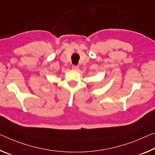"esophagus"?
I'll return each instance as SVG.
<instances>
[{"mask_svg":"<svg viewBox=\"0 0 155 155\" xmlns=\"http://www.w3.org/2000/svg\"><path fill=\"white\" fill-rule=\"evenodd\" d=\"M72 69H73L74 70L77 71V70H78V69H79V68H78V66H77V65H73V66H72Z\"/></svg>","mask_w":155,"mask_h":155,"instance_id":"1","label":"esophagus"}]
</instances>
